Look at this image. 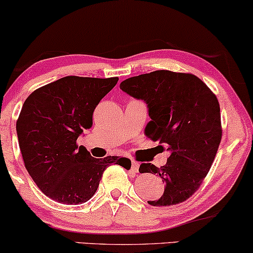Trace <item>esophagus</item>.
<instances>
[{"label": "esophagus", "mask_w": 253, "mask_h": 253, "mask_svg": "<svg viewBox=\"0 0 253 253\" xmlns=\"http://www.w3.org/2000/svg\"><path fill=\"white\" fill-rule=\"evenodd\" d=\"M139 169V163L138 161H132V171L133 172H138Z\"/></svg>", "instance_id": "1"}]
</instances>
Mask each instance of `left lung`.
<instances>
[{
    "mask_svg": "<svg viewBox=\"0 0 253 253\" xmlns=\"http://www.w3.org/2000/svg\"><path fill=\"white\" fill-rule=\"evenodd\" d=\"M120 88L147 105L151 121L145 134L167 146L166 165L141 164L140 173L163 179L165 190L152 206H169L187 200L211 169L221 140L217 96L196 75L156 71L123 81Z\"/></svg>",
    "mask_w": 253,
    "mask_h": 253,
    "instance_id": "obj_1",
    "label": "left lung"
}]
</instances>
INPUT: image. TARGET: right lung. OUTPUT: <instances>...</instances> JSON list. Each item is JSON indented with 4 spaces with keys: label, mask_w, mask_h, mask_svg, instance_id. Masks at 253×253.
I'll return each instance as SVG.
<instances>
[{
    "label": "right lung",
    "mask_w": 253,
    "mask_h": 253,
    "mask_svg": "<svg viewBox=\"0 0 253 253\" xmlns=\"http://www.w3.org/2000/svg\"><path fill=\"white\" fill-rule=\"evenodd\" d=\"M119 78L65 77L40 87L24 101L16 132L27 171L50 199L67 205L88 202L111 164L127 158L96 159L77 140L93 125V112Z\"/></svg>",
    "instance_id": "right-lung-1"
}]
</instances>
